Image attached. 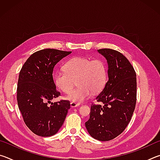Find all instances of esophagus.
I'll list each match as a JSON object with an SVG mask.
<instances>
[{
	"label": "esophagus",
	"instance_id": "esophagus-1",
	"mask_svg": "<svg viewBox=\"0 0 160 160\" xmlns=\"http://www.w3.org/2000/svg\"><path fill=\"white\" fill-rule=\"evenodd\" d=\"M79 105H80V104H78V103H76V102H70V107H71L72 108L77 107L79 106Z\"/></svg>",
	"mask_w": 160,
	"mask_h": 160
}]
</instances>
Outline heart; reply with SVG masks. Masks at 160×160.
<instances>
[{
	"mask_svg": "<svg viewBox=\"0 0 160 160\" xmlns=\"http://www.w3.org/2000/svg\"><path fill=\"white\" fill-rule=\"evenodd\" d=\"M64 69L65 71H58L54 74V83L61 92L69 94L77 81L78 88L67 97L68 99L73 102L85 101L92 96L93 92L101 91L107 82V66L100 58H72L65 64Z\"/></svg>",
	"mask_w": 160,
	"mask_h": 160,
	"instance_id": "1",
	"label": "heart"
}]
</instances>
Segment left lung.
Here are the masks:
<instances>
[{
    "label": "left lung",
    "instance_id": "obj_1",
    "mask_svg": "<svg viewBox=\"0 0 160 160\" xmlns=\"http://www.w3.org/2000/svg\"><path fill=\"white\" fill-rule=\"evenodd\" d=\"M98 52L107 59L108 80L96 97L101 104L91 105L85 126L94 139L109 141L120 135L131 121L136 104V73L121 53L111 48Z\"/></svg>",
    "mask_w": 160,
    "mask_h": 160
}]
</instances>
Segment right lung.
I'll list each match as a JSON object with an SVG mask.
<instances>
[{"label":"right lung","mask_w":160,"mask_h":160,"mask_svg":"<svg viewBox=\"0 0 160 160\" xmlns=\"http://www.w3.org/2000/svg\"><path fill=\"white\" fill-rule=\"evenodd\" d=\"M71 53L53 48L38 51L29 56L20 70L17 88L19 109L26 126L39 136L56 134L70 108L68 100L54 103L51 100L61 95L53 82L54 67Z\"/></svg>","instance_id":"obj_1"}]
</instances>
